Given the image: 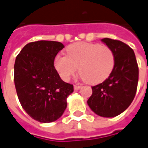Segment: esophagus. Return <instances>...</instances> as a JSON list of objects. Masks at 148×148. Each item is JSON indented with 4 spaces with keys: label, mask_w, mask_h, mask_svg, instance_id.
Instances as JSON below:
<instances>
[{
    "label": "esophagus",
    "mask_w": 148,
    "mask_h": 148,
    "mask_svg": "<svg viewBox=\"0 0 148 148\" xmlns=\"http://www.w3.org/2000/svg\"><path fill=\"white\" fill-rule=\"evenodd\" d=\"M74 88L75 90H79V89L81 88V86H77V85H74Z\"/></svg>",
    "instance_id": "34e87169"
}]
</instances>
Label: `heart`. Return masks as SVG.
I'll return each mask as SVG.
<instances>
[{
	"mask_svg": "<svg viewBox=\"0 0 148 148\" xmlns=\"http://www.w3.org/2000/svg\"><path fill=\"white\" fill-rule=\"evenodd\" d=\"M67 55L58 54L53 66L64 81H69L77 72L90 84H98L110 76L115 66L113 49L107 45L79 42L69 45Z\"/></svg>",
	"mask_w": 148,
	"mask_h": 148,
	"instance_id": "1",
	"label": "heart"
}]
</instances>
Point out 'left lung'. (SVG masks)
<instances>
[{
	"label": "left lung",
	"mask_w": 148,
	"mask_h": 148,
	"mask_svg": "<svg viewBox=\"0 0 148 148\" xmlns=\"http://www.w3.org/2000/svg\"><path fill=\"white\" fill-rule=\"evenodd\" d=\"M102 42L113 49L115 66L105 81L92 86L87 104L96 114L115 117L131 105L139 80V67L134 50L119 40L103 38Z\"/></svg>",
	"instance_id": "8db88e82"
}]
</instances>
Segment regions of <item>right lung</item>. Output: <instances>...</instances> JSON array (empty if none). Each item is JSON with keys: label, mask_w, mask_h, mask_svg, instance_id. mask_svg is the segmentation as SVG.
Masks as SVG:
<instances>
[{"label": "right lung", "mask_w": 148, "mask_h": 148, "mask_svg": "<svg viewBox=\"0 0 148 148\" xmlns=\"http://www.w3.org/2000/svg\"><path fill=\"white\" fill-rule=\"evenodd\" d=\"M62 43L38 41L28 43L16 56L14 83L17 97L25 112L40 123L58 119L67 106L73 85L62 81L53 66Z\"/></svg>", "instance_id": "right-lung-1"}]
</instances>
